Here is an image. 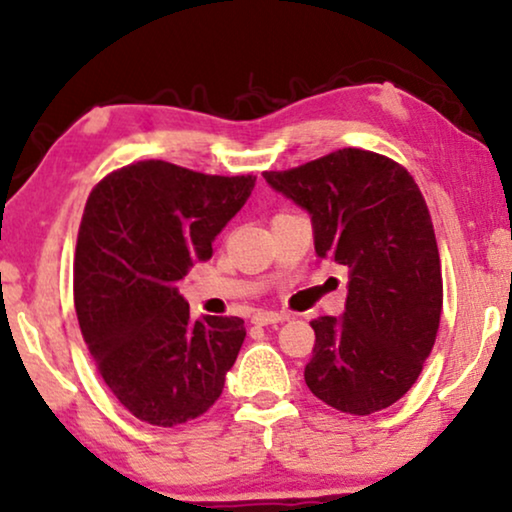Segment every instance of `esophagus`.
<instances>
[{
	"mask_svg": "<svg viewBox=\"0 0 512 512\" xmlns=\"http://www.w3.org/2000/svg\"><path fill=\"white\" fill-rule=\"evenodd\" d=\"M283 320H288V316L276 311H257L255 316H252V323L257 325H276V323H283Z\"/></svg>",
	"mask_w": 512,
	"mask_h": 512,
	"instance_id": "esophagus-1",
	"label": "esophagus"
}]
</instances>
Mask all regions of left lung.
<instances>
[{"instance_id":"left-lung-1","label":"left lung","mask_w":512,"mask_h":512,"mask_svg":"<svg viewBox=\"0 0 512 512\" xmlns=\"http://www.w3.org/2000/svg\"><path fill=\"white\" fill-rule=\"evenodd\" d=\"M264 180L309 213L320 260L349 269L342 316L311 320L306 386L339 412L384 410L419 379L440 325V255L417 182L356 147Z\"/></svg>"}]
</instances>
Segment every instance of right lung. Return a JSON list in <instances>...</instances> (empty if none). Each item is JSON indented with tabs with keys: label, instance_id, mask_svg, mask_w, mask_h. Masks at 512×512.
Wrapping results in <instances>:
<instances>
[{
	"label": "right lung",
	"instance_id": "right-lung-1",
	"mask_svg": "<svg viewBox=\"0 0 512 512\" xmlns=\"http://www.w3.org/2000/svg\"><path fill=\"white\" fill-rule=\"evenodd\" d=\"M252 175L166 161L109 173L88 196L74 257V309L98 370L133 417L177 426L222 395L245 339L241 318L192 320L182 278L250 199Z\"/></svg>",
	"mask_w": 512,
	"mask_h": 512
}]
</instances>
